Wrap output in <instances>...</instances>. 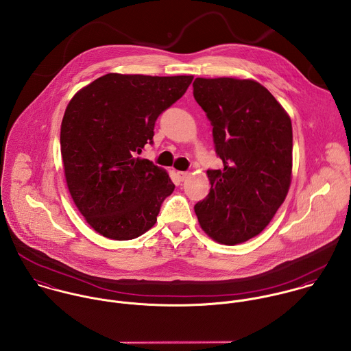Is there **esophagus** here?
I'll use <instances>...</instances> for the list:
<instances>
[{
  "label": "esophagus",
  "mask_w": 351,
  "mask_h": 351,
  "mask_svg": "<svg viewBox=\"0 0 351 351\" xmlns=\"http://www.w3.org/2000/svg\"><path fill=\"white\" fill-rule=\"evenodd\" d=\"M177 176L181 181H185L189 177V173L188 171H177Z\"/></svg>",
  "instance_id": "esophagus-1"
}]
</instances>
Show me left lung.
Instances as JSON below:
<instances>
[{
  "label": "left lung",
  "mask_w": 351,
  "mask_h": 351,
  "mask_svg": "<svg viewBox=\"0 0 351 351\" xmlns=\"http://www.w3.org/2000/svg\"><path fill=\"white\" fill-rule=\"evenodd\" d=\"M193 97L213 125L223 170H207L211 189L195 206L202 229L225 245L261 233L285 202L291 182V119L254 80L193 82Z\"/></svg>",
  "instance_id": "obj_1"
}]
</instances>
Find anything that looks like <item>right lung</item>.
<instances>
[{"label": "right lung", "mask_w": 351, "mask_h": 351, "mask_svg": "<svg viewBox=\"0 0 351 351\" xmlns=\"http://www.w3.org/2000/svg\"><path fill=\"white\" fill-rule=\"evenodd\" d=\"M193 76L108 73L82 88L61 123L69 193L87 223L126 241L149 230L174 184L138 155L152 144L156 118L188 90Z\"/></svg>", "instance_id": "add662e5"}]
</instances>
